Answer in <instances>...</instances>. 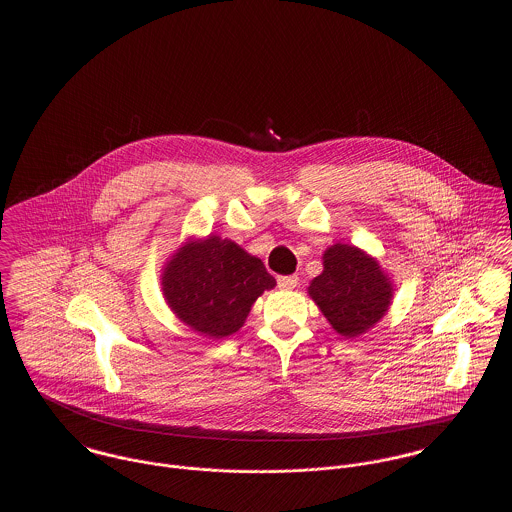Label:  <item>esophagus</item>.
I'll use <instances>...</instances> for the list:
<instances>
[{
    "mask_svg": "<svg viewBox=\"0 0 512 512\" xmlns=\"http://www.w3.org/2000/svg\"><path fill=\"white\" fill-rule=\"evenodd\" d=\"M297 282H299V278H297L295 274H290V276H278V288H280V290H293V288L297 286Z\"/></svg>",
    "mask_w": 512,
    "mask_h": 512,
    "instance_id": "esophagus-1",
    "label": "esophagus"
}]
</instances>
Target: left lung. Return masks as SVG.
<instances>
[{"label":"left lung","mask_w":512,"mask_h":512,"mask_svg":"<svg viewBox=\"0 0 512 512\" xmlns=\"http://www.w3.org/2000/svg\"><path fill=\"white\" fill-rule=\"evenodd\" d=\"M322 259L324 270L311 282L309 295L338 334H365L390 307V278L355 245H332Z\"/></svg>","instance_id":"left-lung-1"}]
</instances>
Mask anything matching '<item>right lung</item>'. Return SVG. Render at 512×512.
<instances>
[{
    "label": "right lung",
    "instance_id": "obj_1",
    "mask_svg": "<svg viewBox=\"0 0 512 512\" xmlns=\"http://www.w3.org/2000/svg\"><path fill=\"white\" fill-rule=\"evenodd\" d=\"M274 284L261 259L219 236L180 247L163 272L176 317L209 338L238 332L255 299Z\"/></svg>",
    "mask_w": 512,
    "mask_h": 512
}]
</instances>
